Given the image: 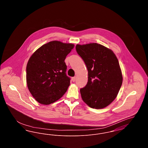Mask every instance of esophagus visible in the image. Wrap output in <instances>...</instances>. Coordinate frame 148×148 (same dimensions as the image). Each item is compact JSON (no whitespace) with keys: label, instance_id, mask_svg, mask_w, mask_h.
<instances>
[{"label":"esophagus","instance_id":"obj_1","mask_svg":"<svg viewBox=\"0 0 148 148\" xmlns=\"http://www.w3.org/2000/svg\"><path fill=\"white\" fill-rule=\"evenodd\" d=\"M75 80H76V77H71V80H72L73 82H74L75 81Z\"/></svg>","mask_w":148,"mask_h":148}]
</instances>
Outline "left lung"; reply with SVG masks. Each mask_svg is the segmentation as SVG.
<instances>
[{
  "label": "left lung",
  "instance_id": "left-lung-1",
  "mask_svg": "<svg viewBox=\"0 0 148 148\" xmlns=\"http://www.w3.org/2000/svg\"><path fill=\"white\" fill-rule=\"evenodd\" d=\"M76 50L88 71V82L80 89L82 98L92 108L100 109L116 98L123 82L118 60L112 50L97 43L77 44Z\"/></svg>",
  "mask_w": 148,
  "mask_h": 148
}]
</instances>
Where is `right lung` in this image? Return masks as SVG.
<instances>
[{
  "label": "right lung",
  "instance_id": "1",
  "mask_svg": "<svg viewBox=\"0 0 148 148\" xmlns=\"http://www.w3.org/2000/svg\"><path fill=\"white\" fill-rule=\"evenodd\" d=\"M74 47L71 43L51 41L30 56L27 65V84L39 103L49 105L63 97L70 85L66 74V56Z\"/></svg>",
  "mask_w": 148,
  "mask_h": 148
}]
</instances>
